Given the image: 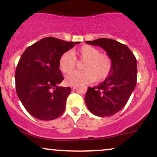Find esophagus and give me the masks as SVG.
<instances>
[{"label":"esophagus","instance_id":"34e87169","mask_svg":"<svg viewBox=\"0 0 157 157\" xmlns=\"http://www.w3.org/2000/svg\"><path fill=\"white\" fill-rule=\"evenodd\" d=\"M71 89L74 90V89H76V88H77V86H71Z\"/></svg>","mask_w":157,"mask_h":157}]
</instances>
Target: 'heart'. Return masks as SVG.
Listing matches in <instances>:
<instances>
[{
    "label": "heart",
    "mask_w": 157,
    "mask_h": 157,
    "mask_svg": "<svg viewBox=\"0 0 157 157\" xmlns=\"http://www.w3.org/2000/svg\"><path fill=\"white\" fill-rule=\"evenodd\" d=\"M76 58L84 61L83 71H74L66 77V82L69 86L86 84L96 81L102 82L109 76L112 70V60L107 54L100 53L97 48L85 45L74 50L72 53L66 52L61 55L59 67L62 72L68 74L76 66Z\"/></svg>",
    "instance_id": "1"
}]
</instances>
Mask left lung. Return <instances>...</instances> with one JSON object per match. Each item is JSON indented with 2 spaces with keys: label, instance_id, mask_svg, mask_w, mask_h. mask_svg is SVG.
<instances>
[{
  "label": "left lung",
  "instance_id": "left-lung-1",
  "mask_svg": "<svg viewBox=\"0 0 157 157\" xmlns=\"http://www.w3.org/2000/svg\"><path fill=\"white\" fill-rule=\"evenodd\" d=\"M86 43L103 48L113 63L109 76L103 82L97 86L88 88L86 104L96 116H112L123 109L135 89L136 59L126 45L114 40L99 38Z\"/></svg>",
  "mask_w": 157,
  "mask_h": 157
}]
</instances>
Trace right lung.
I'll use <instances>...</instances> for the list:
<instances>
[{
	"instance_id": "obj_1",
	"label": "right lung",
	"mask_w": 157,
	"mask_h": 157,
	"mask_svg": "<svg viewBox=\"0 0 157 157\" xmlns=\"http://www.w3.org/2000/svg\"><path fill=\"white\" fill-rule=\"evenodd\" d=\"M80 42L53 37L41 39L21 55L15 71L16 92L25 109L40 120H52L64 112L70 87L57 86L63 80L61 55Z\"/></svg>"
}]
</instances>
